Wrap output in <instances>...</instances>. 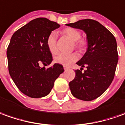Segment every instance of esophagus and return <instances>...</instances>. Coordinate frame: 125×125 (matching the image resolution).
Listing matches in <instances>:
<instances>
[{"label": "esophagus", "instance_id": "obj_1", "mask_svg": "<svg viewBox=\"0 0 125 125\" xmlns=\"http://www.w3.org/2000/svg\"><path fill=\"white\" fill-rule=\"evenodd\" d=\"M69 68L68 67H65V66H64V69L65 70V71H67V70H68Z\"/></svg>", "mask_w": 125, "mask_h": 125}]
</instances>
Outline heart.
<instances>
[{
  "instance_id": "1",
  "label": "heart",
  "mask_w": 125,
  "mask_h": 125,
  "mask_svg": "<svg viewBox=\"0 0 125 125\" xmlns=\"http://www.w3.org/2000/svg\"><path fill=\"white\" fill-rule=\"evenodd\" d=\"M62 34L67 36L74 41L75 46L80 50H84L86 47V42L81 39V32L77 29L72 28H65L62 31ZM47 45L51 53L54 54L58 50L57 35L55 32H52L47 38ZM77 56L76 54H65L61 53L55 57V62L64 66H69L75 61H77Z\"/></svg>"
}]
</instances>
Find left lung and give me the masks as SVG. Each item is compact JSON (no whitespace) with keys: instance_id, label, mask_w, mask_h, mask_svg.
I'll use <instances>...</instances> for the list:
<instances>
[{"instance_id":"1","label":"left lung","mask_w":125,"mask_h":125,"mask_svg":"<svg viewBox=\"0 0 125 125\" xmlns=\"http://www.w3.org/2000/svg\"><path fill=\"white\" fill-rule=\"evenodd\" d=\"M66 25L84 31L88 41L87 50L76 63L82 67L75 70V77L69 84L71 94L80 100H94L107 90L114 77L118 60L116 39L96 20L85 19ZM84 66L87 69L82 73Z\"/></svg>"}]
</instances>
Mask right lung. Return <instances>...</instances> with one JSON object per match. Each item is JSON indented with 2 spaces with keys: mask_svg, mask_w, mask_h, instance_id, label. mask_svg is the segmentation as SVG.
<instances>
[{
  "mask_svg": "<svg viewBox=\"0 0 125 125\" xmlns=\"http://www.w3.org/2000/svg\"><path fill=\"white\" fill-rule=\"evenodd\" d=\"M60 26L47 18H39L18 29L11 38L7 51L9 72L18 89L28 97L48 95L55 80L64 71L58 63L48 69L40 67L41 64H51L52 56L47 38Z\"/></svg>",
  "mask_w": 125,
  "mask_h": 125,
  "instance_id": "obj_1",
  "label": "right lung"
}]
</instances>
